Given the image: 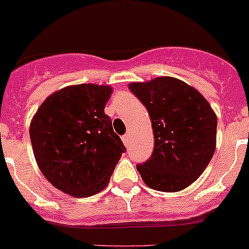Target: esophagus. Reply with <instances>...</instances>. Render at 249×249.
Listing matches in <instances>:
<instances>
[{"instance_id": "1", "label": "esophagus", "mask_w": 249, "mask_h": 249, "mask_svg": "<svg viewBox=\"0 0 249 249\" xmlns=\"http://www.w3.org/2000/svg\"><path fill=\"white\" fill-rule=\"evenodd\" d=\"M122 141L124 143V145H128L129 144V133H126L124 136H122Z\"/></svg>"}]
</instances>
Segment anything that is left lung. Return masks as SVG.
<instances>
[{"label": "left lung", "instance_id": "8db88e82", "mask_svg": "<svg viewBox=\"0 0 249 249\" xmlns=\"http://www.w3.org/2000/svg\"><path fill=\"white\" fill-rule=\"evenodd\" d=\"M129 90L148 109L154 134L152 156L137 164L143 181L165 193L188 188L215 152V112L199 91L175 77L132 83Z\"/></svg>", "mask_w": 249, "mask_h": 249}]
</instances>
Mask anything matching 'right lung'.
<instances>
[{
	"label": "right lung",
	"mask_w": 249,
	"mask_h": 249,
	"mask_svg": "<svg viewBox=\"0 0 249 249\" xmlns=\"http://www.w3.org/2000/svg\"><path fill=\"white\" fill-rule=\"evenodd\" d=\"M112 89L68 86L50 95L29 127L34 157L48 181L63 193L88 197L107 185L126 147L105 106Z\"/></svg>",
	"instance_id": "obj_1"
}]
</instances>
